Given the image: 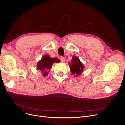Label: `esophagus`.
Here are the masks:
<instances>
[{
  "mask_svg": "<svg viewBox=\"0 0 125 125\" xmlns=\"http://www.w3.org/2000/svg\"><path fill=\"white\" fill-rule=\"evenodd\" d=\"M60 59L62 62H63L65 61V58L64 57H60Z\"/></svg>",
  "mask_w": 125,
  "mask_h": 125,
  "instance_id": "obj_1",
  "label": "esophagus"
}]
</instances>
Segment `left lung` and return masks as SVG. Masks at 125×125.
Wrapping results in <instances>:
<instances>
[{
  "label": "left lung",
  "mask_w": 125,
  "mask_h": 125,
  "mask_svg": "<svg viewBox=\"0 0 125 125\" xmlns=\"http://www.w3.org/2000/svg\"><path fill=\"white\" fill-rule=\"evenodd\" d=\"M69 64L71 73L76 77L79 76L83 73L84 66L77 56H73L71 63H69Z\"/></svg>",
  "instance_id": "obj_1"
}]
</instances>
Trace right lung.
I'll return each instance as SVG.
<instances>
[{
  "label": "right lung",
  "instance_id": "add662e5",
  "mask_svg": "<svg viewBox=\"0 0 125 125\" xmlns=\"http://www.w3.org/2000/svg\"><path fill=\"white\" fill-rule=\"evenodd\" d=\"M60 62V60L57 57L51 58L48 55H44L37 63V69L41 71L43 77H46L48 74L47 71L51 69L52 64Z\"/></svg>",
  "mask_w": 125,
  "mask_h": 125
}]
</instances>
